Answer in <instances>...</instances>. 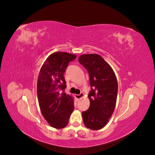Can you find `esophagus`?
Instances as JSON below:
<instances>
[{
    "mask_svg": "<svg viewBox=\"0 0 155 155\" xmlns=\"http://www.w3.org/2000/svg\"><path fill=\"white\" fill-rule=\"evenodd\" d=\"M83 96H84L83 93L81 92L80 94H76V96H75V97H76V98L77 100H80L83 97Z\"/></svg>",
    "mask_w": 155,
    "mask_h": 155,
    "instance_id": "esophagus-1",
    "label": "esophagus"
}]
</instances>
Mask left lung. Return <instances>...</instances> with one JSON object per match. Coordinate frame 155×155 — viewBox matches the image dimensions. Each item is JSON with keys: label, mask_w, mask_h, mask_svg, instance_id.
Masks as SVG:
<instances>
[{"label": "left lung", "mask_w": 155, "mask_h": 155, "mask_svg": "<svg viewBox=\"0 0 155 155\" xmlns=\"http://www.w3.org/2000/svg\"><path fill=\"white\" fill-rule=\"evenodd\" d=\"M79 62L89 74L90 107L82 112L83 123L91 130L104 127L113 113L118 95V81L113 70L98 54H83Z\"/></svg>", "instance_id": "left-lung-1"}]
</instances>
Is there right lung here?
Masks as SVG:
<instances>
[{
  "instance_id": "add662e5",
  "label": "right lung",
  "mask_w": 155,
  "mask_h": 155,
  "mask_svg": "<svg viewBox=\"0 0 155 155\" xmlns=\"http://www.w3.org/2000/svg\"><path fill=\"white\" fill-rule=\"evenodd\" d=\"M76 55L63 51L51 54L42 66L37 79V96L41 113L55 129L68 123L74 109V99L64 90L67 87L64 73Z\"/></svg>"
}]
</instances>
